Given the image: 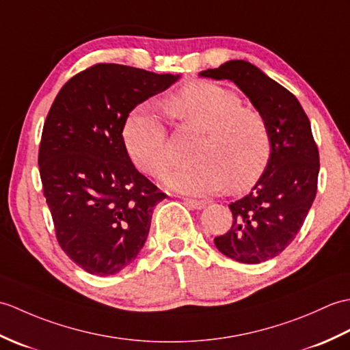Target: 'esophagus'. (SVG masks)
Segmentation results:
<instances>
[{
    "mask_svg": "<svg viewBox=\"0 0 350 350\" xmlns=\"http://www.w3.org/2000/svg\"><path fill=\"white\" fill-rule=\"evenodd\" d=\"M184 202H185V205L193 208V209H202L206 205L205 200H196V199H184Z\"/></svg>",
    "mask_w": 350,
    "mask_h": 350,
    "instance_id": "obj_1",
    "label": "esophagus"
}]
</instances>
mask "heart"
Masks as SVG:
<instances>
[{
  "label": "heart",
  "instance_id": "b5f03b06",
  "mask_svg": "<svg viewBox=\"0 0 350 350\" xmlns=\"http://www.w3.org/2000/svg\"><path fill=\"white\" fill-rule=\"evenodd\" d=\"M166 109L183 126L204 131L191 165L165 174V184L193 196L229 189L245 191L259 180L271 157V131L259 111L244 107L235 91L208 81H195L166 100ZM131 161L142 172L159 176L170 160L167 131L150 106L131 111L122 127Z\"/></svg>",
  "mask_w": 350,
  "mask_h": 350
}]
</instances>
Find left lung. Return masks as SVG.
Masks as SVG:
<instances>
[{
    "mask_svg": "<svg viewBox=\"0 0 350 350\" xmlns=\"http://www.w3.org/2000/svg\"><path fill=\"white\" fill-rule=\"evenodd\" d=\"M199 75L237 83L271 131L265 172L247 196L229 205L232 228L214 244L243 263L273 259L297 237L316 198L321 165L310 120L291 91L247 61L232 59Z\"/></svg>",
    "mask_w": 350,
    "mask_h": 350,
    "instance_id": "left-lung-1",
    "label": "left lung"
}]
</instances>
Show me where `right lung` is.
<instances>
[{
    "instance_id": "obj_1",
    "label": "right lung",
    "mask_w": 350,
    "mask_h": 350,
    "mask_svg": "<svg viewBox=\"0 0 350 350\" xmlns=\"http://www.w3.org/2000/svg\"><path fill=\"white\" fill-rule=\"evenodd\" d=\"M180 76L100 63L64 83L46 116L38 169L59 247L92 275L126 268L166 198L131 163L127 115Z\"/></svg>"
}]
</instances>
